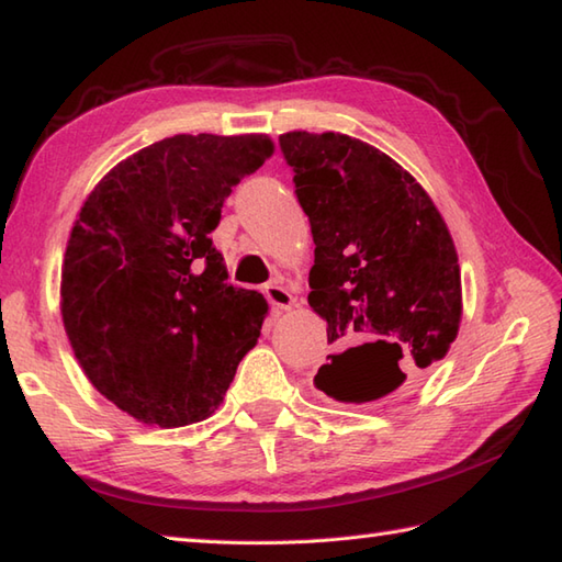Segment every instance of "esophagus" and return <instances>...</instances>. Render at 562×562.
Instances as JSON below:
<instances>
[{"label":"esophagus","instance_id":"34e87169","mask_svg":"<svg viewBox=\"0 0 562 562\" xmlns=\"http://www.w3.org/2000/svg\"><path fill=\"white\" fill-rule=\"evenodd\" d=\"M266 300L270 302L274 312H288V308L294 306V296L284 288H280V284H268Z\"/></svg>","mask_w":562,"mask_h":562}]
</instances>
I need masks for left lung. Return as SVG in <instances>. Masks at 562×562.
Listing matches in <instances>:
<instances>
[{"mask_svg":"<svg viewBox=\"0 0 562 562\" xmlns=\"http://www.w3.org/2000/svg\"><path fill=\"white\" fill-rule=\"evenodd\" d=\"M280 149L316 244L308 306L336 345L316 389L340 403L413 391L459 333L461 272L445 220L367 142L288 133Z\"/></svg>","mask_w":562,"mask_h":562,"instance_id":"8db88e82","label":"left lung"}]
</instances>
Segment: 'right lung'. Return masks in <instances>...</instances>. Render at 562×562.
I'll list each match as a JSON object with an SVG mask.
<instances>
[{"label": "right lung", "instance_id": "right-lung-1", "mask_svg": "<svg viewBox=\"0 0 562 562\" xmlns=\"http://www.w3.org/2000/svg\"><path fill=\"white\" fill-rule=\"evenodd\" d=\"M272 154L266 135H173L93 188L63 266V321L83 374L142 423L181 427L222 403L268 304L226 282L210 234Z\"/></svg>", "mask_w": 562, "mask_h": 562}]
</instances>
